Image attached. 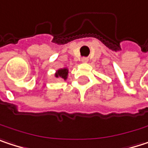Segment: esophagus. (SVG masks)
<instances>
[{"mask_svg":"<svg viewBox=\"0 0 148 148\" xmlns=\"http://www.w3.org/2000/svg\"><path fill=\"white\" fill-rule=\"evenodd\" d=\"M88 58H86V57H83V58H82V62H83V63H86V62H88Z\"/></svg>","mask_w":148,"mask_h":148,"instance_id":"1","label":"esophagus"}]
</instances>
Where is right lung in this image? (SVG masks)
<instances>
[{
  "instance_id": "1",
  "label": "right lung",
  "mask_w": 148,
  "mask_h": 148,
  "mask_svg": "<svg viewBox=\"0 0 148 148\" xmlns=\"http://www.w3.org/2000/svg\"><path fill=\"white\" fill-rule=\"evenodd\" d=\"M67 76H68V69L67 68L60 69L55 73V77H59V78L64 79V80L67 79Z\"/></svg>"
}]
</instances>
